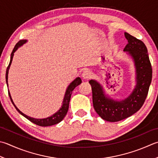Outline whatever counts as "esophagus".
Masks as SVG:
<instances>
[{
	"instance_id": "1",
	"label": "esophagus",
	"mask_w": 158,
	"mask_h": 158,
	"mask_svg": "<svg viewBox=\"0 0 158 158\" xmlns=\"http://www.w3.org/2000/svg\"><path fill=\"white\" fill-rule=\"evenodd\" d=\"M92 77V73L88 70H85L82 73V77L84 79H89Z\"/></svg>"
}]
</instances>
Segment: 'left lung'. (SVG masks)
Instances as JSON below:
<instances>
[{"mask_svg": "<svg viewBox=\"0 0 158 158\" xmlns=\"http://www.w3.org/2000/svg\"><path fill=\"white\" fill-rule=\"evenodd\" d=\"M125 36L128 43L123 51L132 57L136 73V85L131 94L123 100H114L107 97L99 83L94 79L89 81L96 112L109 122L120 121L138 112L146 99L152 79V67L146 46L128 33L125 32Z\"/></svg>", "mask_w": 158, "mask_h": 158, "instance_id": "obj_1", "label": "left lung"}]
</instances>
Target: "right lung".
Instances as JSON below:
<instances>
[{"label":"right lung","instance_id":"1","mask_svg":"<svg viewBox=\"0 0 158 158\" xmlns=\"http://www.w3.org/2000/svg\"><path fill=\"white\" fill-rule=\"evenodd\" d=\"M27 42V40H20L18 42L15 46H14V48L13 49V51L11 52V58H10V62L9 64V66H7V70H6V83H7V85H8V73H9V68H10L12 60H13V57H14V53L17 51V49L21 46L22 45H23L24 44ZM81 83V79L80 77H77V78L74 80V81L70 83V84L68 86V88L66 89V93H65V96L63 100V103H62V106H61V107L59 110L56 113H55L54 114H52L51 116H49L48 118H40V119H38V118H32V117L28 116L26 114H23L22 112L18 109V107L15 106V104L14 103L13 100H12L11 94L9 93V91L8 90V93H9V96L10 97V99L11 101V103H13V105L14 106L15 108L16 109V110L19 112L21 115H23L24 117H25L26 118H27L29 120H30L31 122H32L35 125H38L39 126H42V127H47V126H51L55 124H57V123H60L61 120L64 119V118L66 116L68 110H69V103H70V97H71V94H72V92L73 91V89H75L77 85H79L80 83Z\"/></svg>","mask_w":158,"mask_h":158}]
</instances>
